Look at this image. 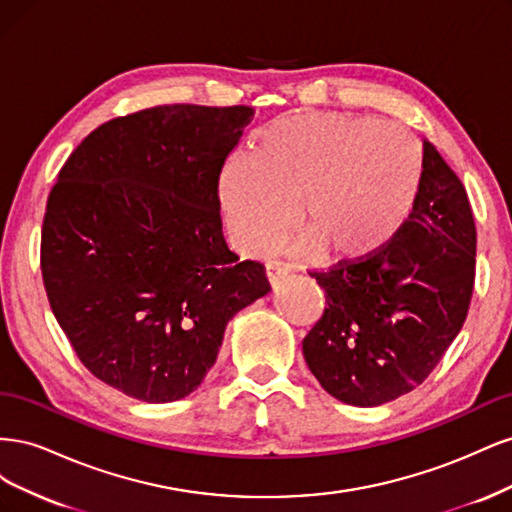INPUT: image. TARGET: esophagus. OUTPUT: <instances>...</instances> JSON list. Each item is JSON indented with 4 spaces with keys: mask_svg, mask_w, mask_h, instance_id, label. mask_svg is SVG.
Instances as JSON below:
<instances>
[{
    "mask_svg": "<svg viewBox=\"0 0 512 512\" xmlns=\"http://www.w3.org/2000/svg\"><path fill=\"white\" fill-rule=\"evenodd\" d=\"M290 271H292V265H288V262H284L280 258L267 260V277H269L271 284H275L277 280H280V277L288 275Z\"/></svg>",
    "mask_w": 512,
    "mask_h": 512,
    "instance_id": "obj_1",
    "label": "esophagus"
}]
</instances>
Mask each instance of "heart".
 Segmentation results:
<instances>
[{
  "instance_id": "obj_1",
  "label": "heart",
  "mask_w": 512,
  "mask_h": 512,
  "mask_svg": "<svg viewBox=\"0 0 512 512\" xmlns=\"http://www.w3.org/2000/svg\"><path fill=\"white\" fill-rule=\"evenodd\" d=\"M423 153L408 128L346 113H305L269 121L252 151L226 164L222 200L232 235L262 250L294 224L331 258L367 256L408 215Z\"/></svg>"
}]
</instances>
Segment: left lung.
I'll list each match as a JSON object with an SVG mask.
<instances>
[{"mask_svg": "<svg viewBox=\"0 0 512 512\" xmlns=\"http://www.w3.org/2000/svg\"><path fill=\"white\" fill-rule=\"evenodd\" d=\"M474 271L466 188L425 141L408 220L371 254L312 273L327 307L303 339L309 371L350 406H382L410 393L466 322Z\"/></svg>", "mask_w": 512, "mask_h": 512, "instance_id": "1", "label": "left lung"}]
</instances>
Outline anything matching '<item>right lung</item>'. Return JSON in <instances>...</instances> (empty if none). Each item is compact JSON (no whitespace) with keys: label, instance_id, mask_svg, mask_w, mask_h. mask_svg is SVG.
I'll use <instances>...</instances> for the list:
<instances>
[{"label":"right lung","instance_id":"1","mask_svg":"<svg viewBox=\"0 0 512 512\" xmlns=\"http://www.w3.org/2000/svg\"><path fill=\"white\" fill-rule=\"evenodd\" d=\"M250 106L162 104L102 123L46 203V297L81 363L128 397L190 395L226 324L271 290L228 250L220 175Z\"/></svg>","mask_w":512,"mask_h":512}]
</instances>
